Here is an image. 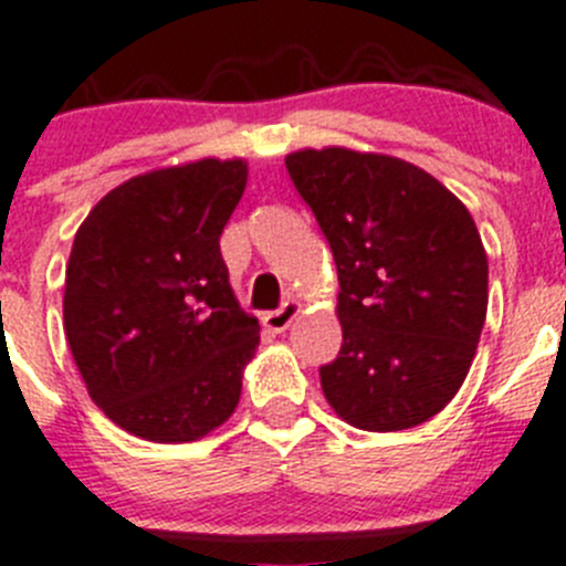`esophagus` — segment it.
Returning <instances> with one entry per match:
<instances>
[{"label": "esophagus", "instance_id": "esophagus-1", "mask_svg": "<svg viewBox=\"0 0 566 566\" xmlns=\"http://www.w3.org/2000/svg\"><path fill=\"white\" fill-rule=\"evenodd\" d=\"M298 313H302V302L290 298V302H284L279 310H273V313L264 315V327L273 329V333H284V329L293 324L295 315H298Z\"/></svg>", "mask_w": 566, "mask_h": 566}]
</instances>
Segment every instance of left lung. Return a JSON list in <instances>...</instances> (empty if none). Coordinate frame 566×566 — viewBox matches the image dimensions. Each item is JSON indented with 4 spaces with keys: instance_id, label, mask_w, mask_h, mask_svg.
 <instances>
[{
    "instance_id": "left-lung-1",
    "label": "left lung",
    "mask_w": 566,
    "mask_h": 566,
    "mask_svg": "<svg viewBox=\"0 0 566 566\" xmlns=\"http://www.w3.org/2000/svg\"><path fill=\"white\" fill-rule=\"evenodd\" d=\"M338 268L344 344L321 366L335 415L403 431L465 380L488 313V253L473 217L415 163L344 146L284 157Z\"/></svg>"
}]
</instances>
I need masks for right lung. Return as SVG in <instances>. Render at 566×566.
Segmentation results:
<instances>
[{"label": "right lung", "instance_id": "right-lung-1", "mask_svg": "<svg viewBox=\"0 0 566 566\" xmlns=\"http://www.w3.org/2000/svg\"><path fill=\"white\" fill-rule=\"evenodd\" d=\"M248 186L242 157L177 163L112 188L75 231L64 333L93 403L129 434L191 442L242 395L259 321L220 253Z\"/></svg>", "mask_w": 566, "mask_h": 566}]
</instances>
